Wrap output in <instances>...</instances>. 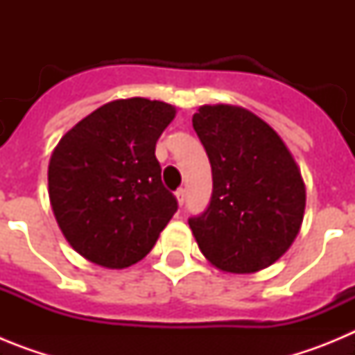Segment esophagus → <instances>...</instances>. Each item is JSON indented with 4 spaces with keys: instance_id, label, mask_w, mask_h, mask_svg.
<instances>
[{
    "instance_id": "1",
    "label": "esophagus",
    "mask_w": 355,
    "mask_h": 355,
    "mask_svg": "<svg viewBox=\"0 0 355 355\" xmlns=\"http://www.w3.org/2000/svg\"><path fill=\"white\" fill-rule=\"evenodd\" d=\"M175 199H178V205L183 206L184 199H187V190H184V188H178V190H175Z\"/></svg>"
}]
</instances>
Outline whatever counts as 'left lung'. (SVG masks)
Here are the masks:
<instances>
[{
  "mask_svg": "<svg viewBox=\"0 0 355 355\" xmlns=\"http://www.w3.org/2000/svg\"><path fill=\"white\" fill-rule=\"evenodd\" d=\"M213 174L202 215L188 218L205 258L254 274L277 261L300 231L306 184L283 139L241 106L205 105L192 117Z\"/></svg>",
  "mask_w": 355,
  "mask_h": 355,
  "instance_id": "obj_1",
  "label": "left lung"
}]
</instances>
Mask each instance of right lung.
<instances>
[{"mask_svg":"<svg viewBox=\"0 0 355 355\" xmlns=\"http://www.w3.org/2000/svg\"><path fill=\"white\" fill-rule=\"evenodd\" d=\"M175 117L168 103H106L53 150L49 202L69 245L105 268H126L155 247L178 200L162 183L156 142Z\"/></svg>","mask_w":355,"mask_h":355,"instance_id":"1","label":"right lung"}]
</instances>
